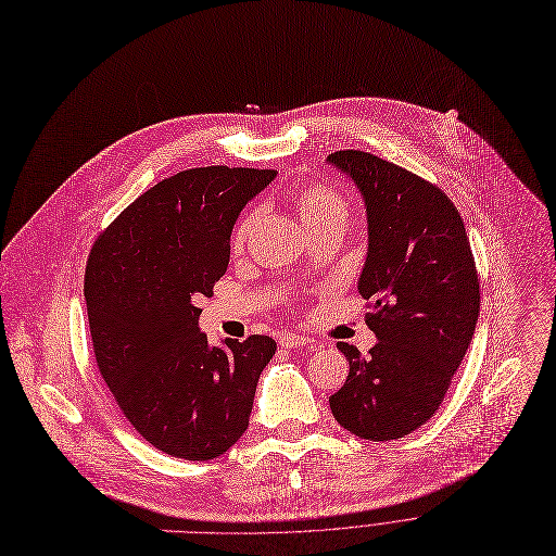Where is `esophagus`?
Instances as JSON below:
<instances>
[{"label":"esophagus","instance_id":"obj_1","mask_svg":"<svg viewBox=\"0 0 556 556\" xmlns=\"http://www.w3.org/2000/svg\"><path fill=\"white\" fill-rule=\"evenodd\" d=\"M279 345L281 348H311L313 341L306 339L304 334H296V332H283L279 337Z\"/></svg>","mask_w":556,"mask_h":556}]
</instances>
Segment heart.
<instances>
[{
    "label": "heart",
    "mask_w": 556,
    "mask_h": 556,
    "mask_svg": "<svg viewBox=\"0 0 556 556\" xmlns=\"http://www.w3.org/2000/svg\"><path fill=\"white\" fill-rule=\"evenodd\" d=\"M294 208L306 230L319 228L326 224H345L348 219L345 199L341 197L339 190L326 184H311L306 188H301L294 194ZM257 215H260L257 211H252L239 222L232 237L235 248H243L248 235L252 232V226L257 222Z\"/></svg>",
    "instance_id": "1"
}]
</instances>
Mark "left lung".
Here are the masks:
<instances>
[{"mask_svg": "<svg viewBox=\"0 0 556 556\" xmlns=\"http://www.w3.org/2000/svg\"><path fill=\"white\" fill-rule=\"evenodd\" d=\"M326 164L355 184L368 219V252L357 281L372 301L368 357L337 343L350 364L330 410L368 441L421 428L441 406L479 319L470 241L445 192L381 157L339 150Z\"/></svg>", "mask_w": 556, "mask_h": 556, "instance_id": "obj_1", "label": "left lung"}]
</instances>
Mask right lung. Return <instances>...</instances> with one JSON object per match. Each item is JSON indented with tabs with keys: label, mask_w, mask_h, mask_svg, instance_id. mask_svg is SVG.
<instances>
[{
	"label": "right lung",
	"mask_w": 556,
	"mask_h": 556,
	"mask_svg": "<svg viewBox=\"0 0 556 556\" xmlns=\"http://www.w3.org/2000/svg\"><path fill=\"white\" fill-rule=\"evenodd\" d=\"M275 170L208 166L177 173L111 224L90 250L86 311L99 372L132 428L177 459L208 462L245 432L273 337L199 330L230 262L239 213Z\"/></svg>",
	"instance_id": "obj_1"
}]
</instances>
